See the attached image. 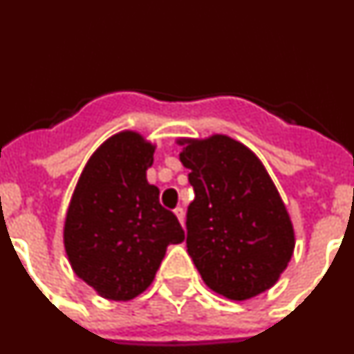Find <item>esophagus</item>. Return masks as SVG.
I'll use <instances>...</instances> for the list:
<instances>
[{
  "mask_svg": "<svg viewBox=\"0 0 354 354\" xmlns=\"http://www.w3.org/2000/svg\"><path fill=\"white\" fill-rule=\"evenodd\" d=\"M174 214L177 216V220H179V223L184 227V211H183V207H177V209H175Z\"/></svg>",
  "mask_w": 354,
  "mask_h": 354,
  "instance_id": "1",
  "label": "esophagus"
}]
</instances>
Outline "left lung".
I'll return each mask as SVG.
<instances>
[{"label":"left lung","mask_w":354,"mask_h":354,"mask_svg":"<svg viewBox=\"0 0 354 354\" xmlns=\"http://www.w3.org/2000/svg\"><path fill=\"white\" fill-rule=\"evenodd\" d=\"M195 200L187 253L209 289L234 301L271 289L294 253L282 196L257 154L227 134L177 138Z\"/></svg>","instance_id":"1"}]
</instances>
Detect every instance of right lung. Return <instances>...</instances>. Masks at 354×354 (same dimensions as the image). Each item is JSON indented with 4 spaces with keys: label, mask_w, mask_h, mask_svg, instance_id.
<instances>
[{
    "label": "right lung",
    "mask_w": 354,
    "mask_h": 354,
    "mask_svg": "<svg viewBox=\"0 0 354 354\" xmlns=\"http://www.w3.org/2000/svg\"><path fill=\"white\" fill-rule=\"evenodd\" d=\"M156 145L120 131L97 147L77 179L64 221L72 271L101 298L129 301L152 283L168 245L184 241L174 212L147 180Z\"/></svg>",
    "instance_id": "obj_1"
}]
</instances>
